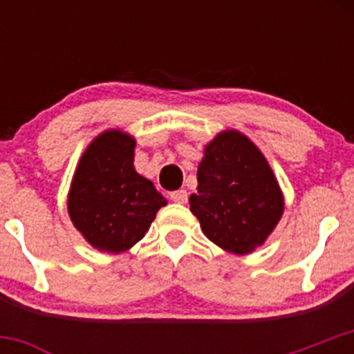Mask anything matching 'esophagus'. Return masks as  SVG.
<instances>
[{
	"mask_svg": "<svg viewBox=\"0 0 354 354\" xmlns=\"http://www.w3.org/2000/svg\"><path fill=\"white\" fill-rule=\"evenodd\" d=\"M169 198L176 203H187L188 200V194L187 190H176V192H171Z\"/></svg>",
	"mask_w": 354,
	"mask_h": 354,
	"instance_id": "34e87169",
	"label": "esophagus"
}]
</instances>
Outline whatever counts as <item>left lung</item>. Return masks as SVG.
<instances>
[{
	"instance_id": "obj_1",
	"label": "left lung",
	"mask_w": 354,
	"mask_h": 354,
	"mask_svg": "<svg viewBox=\"0 0 354 354\" xmlns=\"http://www.w3.org/2000/svg\"><path fill=\"white\" fill-rule=\"evenodd\" d=\"M197 180L190 210L203 234L226 252L252 253L283 216V192L269 162L240 131H221L205 145Z\"/></svg>"
}]
</instances>
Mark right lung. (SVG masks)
<instances>
[{"label":"right lung","instance_id":"obj_1","mask_svg":"<svg viewBox=\"0 0 354 354\" xmlns=\"http://www.w3.org/2000/svg\"><path fill=\"white\" fill-rule=\"evenodd\" d=\"M133 152V137L121 130L104 131L85 149L71 180V223L101 252L131 248L166 205L152 181L135 171Z\"/></svg>","mask_w":354,"mask_h":354}]
</instances>
